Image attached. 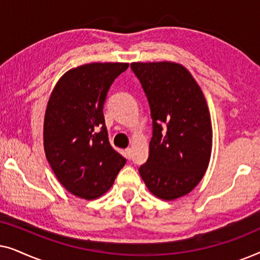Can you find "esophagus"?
<instances>
[{"instance_id":"34e87169","label":"esophagus","mask_w":260,"mask_h":260,"mask_svg":"<svg viewBox=\"0 0 260 260\" xmlns=\"http://www.w3.org/2000/svg\"><path fill=\"white\" fill-rule=\"evenodd\" d=\"M125 157L127 159H131V157H133V150H131V148L125 149Z\"/></svg>"}]
</instances>
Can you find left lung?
<instances>
[{"mask_svg": "<svg viewBox=\"0 0 260 260\" xmlns=\"http://www.w3.org/2000/svg\"><path fill=\"white\" fill-rule=\"evenodd\" d=\"M152 119L149 157L138 169L152 194L174 200L194 189L212 151L208 106L193 76L175 62H133Z\"/></svg>", "mask_w": 260, "mask_h": 260, "instance_id": "8db88e82", "label": "left lung"}]
</instances>
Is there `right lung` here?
Segmentation results:
<instances>
[{
	"label": "right lung",
	"instance_id": "right-lung-1",
	"mask_svg": "<svg viewBox=\"0 0 260 260\" xmlns=\"http://www.w3.org/2000/svg\"><path fill=\"white\" fill-rule=\"evenodd\" d=\"M129 63L94 62L70 70L55 85L44 123L46 157L71 193L92 200L106 193L126 159L109 143L104 104Z\"/></svg>",
	"mask_w": 260,
	"mask_h": 260
}]
</instances>
